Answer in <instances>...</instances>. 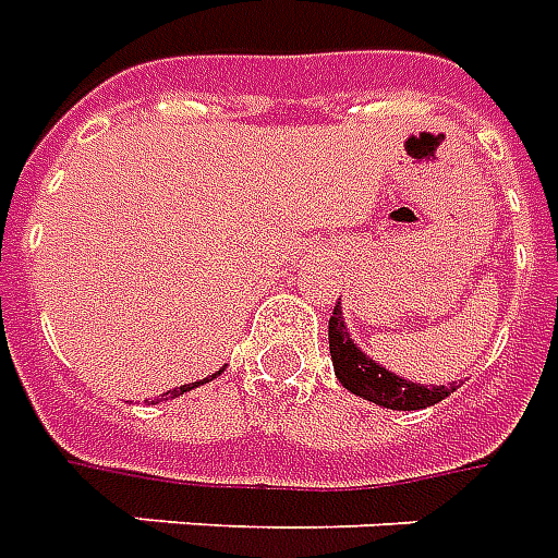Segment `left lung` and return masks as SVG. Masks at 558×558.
I'll return each mask as SVG.
<instances>
[{"label": "left lung", "mask_w": 558, "mask_h": 558, "mask_svg": "<svg viewBox=\"0 0 558 558\" xmlns=\"http://www.w3.org/2000/svg\"><path fill=\"white\" fill-rule=\"evenodd\" d=\"M329 355L338 383L353 391L362 400L383 405V409H397V412H417L426 405L441 403L444 397L456 391V385H421L403 376L391 374L388 367L374 362L371 355L362 353V347L353 341V335L343 326L341 303L335 305L329 317Z\"/></svg>", "instance_id": "8db88e82"}]
</instances>
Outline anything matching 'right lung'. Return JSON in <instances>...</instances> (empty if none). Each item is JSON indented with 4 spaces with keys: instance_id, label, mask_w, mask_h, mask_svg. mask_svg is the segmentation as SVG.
Instances as JSON below:
<instances>
[{
    "instance_id": "1",
    "label": "right lung",
    "mask_w": 558,
    "mask_h": 558,
    "mask_svg": "<svg viewBox=\"0 0 558 558\" xmlns=\"http://www.w3.org/2000/svg\"><path fill=\"white\" fill-rule=\"evenodd\" d=\"M220 374H223V371H217V374L205 376V379H199V383H191V385H179V388H173V391L161 393V400H175V397H182L184 391H191V388H199V385L211 383V379H217V376H220Z\"/></svg>"
}]
</instances>
